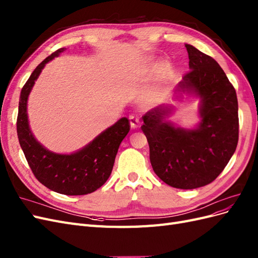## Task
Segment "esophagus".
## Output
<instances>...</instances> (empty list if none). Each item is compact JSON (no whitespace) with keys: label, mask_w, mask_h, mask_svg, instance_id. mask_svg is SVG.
<instances>
[{"label":"esophagus","mask_w":258,"mask_h":258,"mask_svg":"<svg viewBox=\"0 0 258 258\" xmlns=\"http://www.w3.org/2000/svg\"><path fill=\"white\" fill-rule=\"evenodd\" d=\"M130 123H131V127L132 128H138L139 127V125H141V121H139V117L137 116V115H134V114H132V115H130Z\"/></svg>","instance_id":"1"}]
</instances>
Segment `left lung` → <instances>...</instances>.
Returning a JSON list of instances; mask_svg holds the SVG:
<instances>
[{
  "mask_svg": "<svg viewBox=\"0 0 258 258\" xmlns=\"http://www.w3.org/2000/svg\"><path fill=\"white\" fill-rule=\"evenodd\" d=\"M190 71L178 91L201 98V123L195 130L176 127L164 117L171 107L147 112L141 127L150 149L154 173L168 186H207L224 171L239 141L238 99L233 85L216 60L186 44Z\"/></svg>",
  "mask_w": 258,
  "mask_h": 258,
  "instance_id": "left-lung-1",
  "label": "left lung"
}]
</instances>
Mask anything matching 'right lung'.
<instances>
[{
  "mask_svg": "<svg viewBox=\"0 0 258 258\" xmlns=\"http://www.w3.org/2000/svg\"><path fill=\"white\" fill-rule=\"evenodd\" d=\"M63 50L64 48H59L46 57L34 69L21 88L17 135L28 164L42 185L61 195L83 196L94 192L109 178L117 149L130 132L131 124L126 117H122L111 127L102 132L91 144L72 154L50 152L35 141L28 124V96L45 63Z\"/></svg>",
  "mask_w": 258,
  "mask_h": 258,
  "instance_id": "right-lung-1",
  "label": "right lung"
}]
</instances>
